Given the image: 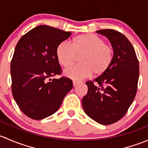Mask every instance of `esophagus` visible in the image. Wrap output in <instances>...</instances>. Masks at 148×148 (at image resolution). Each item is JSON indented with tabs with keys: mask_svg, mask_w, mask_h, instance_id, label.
<instances>
[{
	"mask_svg": "<svg viewBox=\"0 0 148 148\" xmlns=\"http://www.w3.org/2000/svg\"><path fill=\"white\" fill-rule=\"evenodd\" d=\"M79 84V82H76V81H73V86L75 87V86H77V85Z\"/></svg>",
	"mask_w": 148,
	"mask_h": 148,
	"instance_id": "1",
	"label": "esophagus"
}]
</instances>
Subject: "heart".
I'll return each instance as SVG.
<instances>
[{
	"label": "heart",
	"mask_w": 148,
	"mask_h": 148,
	"mask_svg": "<svg viewBox=\"0 0 148 148\" xmlns=\"http://www.w3.org/2000/svg\"><path fill=\"white\" fill-rule=\"evenodd\" d=\"M76 55H81L79 58L80 64L66 69L64 74L68 78L79 81L92 73L99 76L107 71L113 62L114 49L93 34L78 36L73 38L71 44L66 41L61 42L56 49L58 62L64 67L72 64Z\"/></svg>",
	"instance_id": "1"
}]
</instances>
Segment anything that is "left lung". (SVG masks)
<instances>
[{"label":"left lung","mask_w":148,"mask_h":148,"mask_svg":"<svg viewBox=\"0 0 148 148\" xmlns=\"http://www.w3.org/2000/svg\"><path fill=\"white\" fill-rule=\"evenodd\" d=\"M114 49V59L107 71L88 81V92L82 99L85 113L103 125L120 120L125 116L136 95L139 62L132 44L115 30L102 29Z\"/></svg>","instance_id":"left-lung-1"}]
</instances>
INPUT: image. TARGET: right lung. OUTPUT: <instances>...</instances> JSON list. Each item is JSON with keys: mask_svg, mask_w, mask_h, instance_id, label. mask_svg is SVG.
<instances>
[{"mask_svg": "<svg viewBox=\"0 0 148 148\" xmlns=\"http://www.w3.org/2000/svg\"><path fill=\"white\" fill-rule=\"evenodd\" d=\"M71 34L38 26L23 35L15 48L10 64L12 94L20 110L33 120L56 112L73 88L72 81L66 77L51 79L62 74L56 49Z\"/></svg>", "mask_w": 148, "mask_h": 148, "instance_id": "obj_1", "label": "right lung"}]
</instances>
